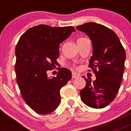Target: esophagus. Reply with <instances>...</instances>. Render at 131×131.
<instances>
[{
    "mask_svg": "<svg viewBox=\"0 0 131 131\" xmlns=\"http://www.w3.org/2000/svg\"><path fill=\"white\" fill-rule=\"evenodd\" d=\"M80 76L79 74L77 73H75V72H73L72 73V78L73 79H75V78H77Z\"/></svg>",
    "mask_w": 131,
    "mask_h": 131,
    "instance_id": "esophagus-1",
    "label": "esophagus"
}]
</instances>
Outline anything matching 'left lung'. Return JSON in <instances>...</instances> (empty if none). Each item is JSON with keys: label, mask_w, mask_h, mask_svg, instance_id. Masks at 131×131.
<instances>
[{"label": "left lung", "mask_w": 131, "mask_h": 131, "mask_svg": "<svg viewBox=\"0 0 131 131\" xmlns=\"http://www.w3.org/2000/svg\"><path fill=\"white\" fill-rule=\"evenodd\" d=\"M76 29L92 40L93 52L89 67L96 77L92 82L84 77L86 86L80 91L81 98L89 107L104 108L115 99L120 88L125 51L115 32L104 25L90 22Z\"/></svg>", "instance_id": "left-lung-1"}]
</instances>
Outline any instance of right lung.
<instances>
[{
	"label": "right lung",
	"mask_w": 131,
	"mask_h": 131,
	"mask_svg": "<svg viewBox=\"0 0 131 131\" xmlns=\"http://www.w3.org/2000/svg\"><path fill=\"white\" fill-rule=\"evenodd\" d=\"M75 29L41 25L26 31L16 45V81L26 104L39 114L50 113L61 101L60 91L71 79V72L58 68L57 76L48 78L47 71L57 65L60 44Z\"/></svg>",
	"instance_id": "right-lung-1"
}]
</instances>
